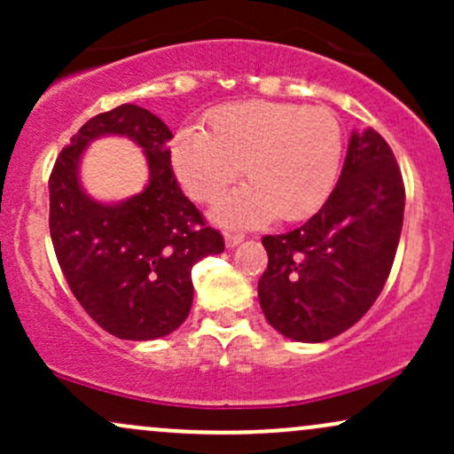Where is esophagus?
Instances as JSON below:
<instances>
[{
	"label": "esophagus",
	"instance_id": "esophagus-1",
	"mask_svg": "<svg viewBox=\"0 0 454 454\" xmlns=\"http://www.w3.org/2000/svg\"><path fill=\"white\" fill-rule=\"evenodd\" d=\"M243 239H245L243 232H226V234H223L226 247H237L239 243H243Z\"/></svg>",
	"mask_w": 454,
	"mask_h": 454
}]
</instances>
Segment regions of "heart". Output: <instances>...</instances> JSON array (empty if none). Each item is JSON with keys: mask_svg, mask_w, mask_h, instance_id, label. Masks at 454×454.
Listing matches in <instances>:
<instances>
[{"mask_svg": "<svg viewBox=\"0 0 454 454\" xmlns=\"http://www.w3.org/2000/svg\"><path fill=\"white\" fill-rule=\"evenodd\" d=\"M343 153L340 119L325 106L249 100L217 108L207 132L185 128L170 147L176 179L194 200L231 190L243 166L249 181L213 211L222 226L303 220L337 184Z\"/></svg>", "mask_w": 454, "mask_h": 454, "instance_id": "1", "label": "heart"}]
</instances>
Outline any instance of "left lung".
Returning <instances> with one entry per match:
<instances>
[{"mask_svg": "<svg viewBox=\"0 0 454 454\" xmlns=\"http://www.w3.org/2000/svg\"><path fill=\"white\" fill-rule=\"evenodd\" d=\"M397 160L376 129L352 132L346 161L322 209L303 226L262 239V314L294 341L320 343L348 331L387 284L403 226Z\"/></svg>", "mask_w": 454, "mask_h": 454, "instance_id": "left-lung-1", "label": "left lung"}]
</instances>
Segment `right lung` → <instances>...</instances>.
Masks as SVG:
<instances>
[{
	"mask_svg": "<svg viewBox=\"0 0 454 454\" xmlns=\"http://www.w3.org/2000/svg\"><path fill=\"white\" fill-rule=\"evenodd\" d=\"M126 136L144 149L150 181L140 195L100 203L82 190L80 160L96 137ZM168 126L137 104L90 119L61 149L49 179L51 239L76 301L119 340L149 341L185 322L194 299L192 267L223 252L170 166Z\"/></svg>",
	"mask_w": 454,
	"mask_h": 454,
	"instance_id": "right-lung-1",
	"label": "right lung"
}]
</instances>
